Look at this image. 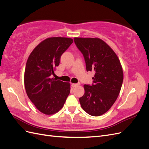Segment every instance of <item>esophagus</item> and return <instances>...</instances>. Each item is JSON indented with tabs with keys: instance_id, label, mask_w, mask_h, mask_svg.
<instances>
[{
	"instance_id": "1",
	"label": "esophagus",
	"mask_w": 149,
	"mask_h": 149,
	"mask_svg": "<svg viewBox=\"0 0 149 149\" xmlns=\"http://www.w3.org/2000/svg\"><path fill=\"white\" fill-rule=\"evenodd\" d=\"M78 85H79V84H76V83H71V86L73 88H74L76 86H77Z\"/></svg>"
}]
</instances>
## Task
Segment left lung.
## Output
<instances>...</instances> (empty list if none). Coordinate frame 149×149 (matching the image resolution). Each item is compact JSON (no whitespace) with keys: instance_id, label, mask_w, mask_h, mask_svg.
Instances as JSON below:
<instances>
[{"instance_id":"left-lung-1","label":"left lung","mask_w":149,"mask_h":149,"mask_svg":"<svg viewBox=\"0 0 149 149\" xmlns=\"http://www.w3.org/2000/svg\"><path fill=\"white\" fill-rule=\"evenodd\" d=\"M74 42L84 56L86 71L94 72L93 84L84 85L81 106L89 115L101 116L113 105L120 93L124 78L120 61L100 38H74Z\"/></svg>"}]
</instances>
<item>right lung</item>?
Masks as SVG:
<instances>
[{
    "instance_id": "obj_1",
    "label": "right lung",
    "mask_w": 149,
    "mask_h": 149,
    "mask_svg": "<svg viewBox=\"0 0 149 149\" xmlns=\"http://www.w3.org/2000/svg\"><path fill=\"white\" fill-rule=\"evenodd\" d=\"M73 39L52 37L35 48L26 61L24 83L27 96L42 113H56L63 106L70 93L69 83L52 78L60 58Z\"/></svg>"
}]
</instances>
